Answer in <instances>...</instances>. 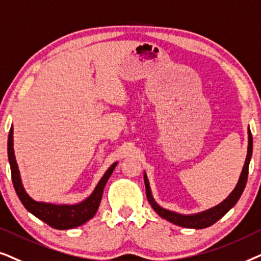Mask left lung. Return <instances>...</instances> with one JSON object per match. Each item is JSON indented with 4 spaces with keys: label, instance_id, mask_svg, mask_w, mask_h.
I'll list each match as a JSON object with an SVG mask.
<instances>
[{
    "label": "left lung",
    "instance_id": "obj_1",
    "mask_svg": "<svg viewBox=\"0 0 261 261\" xmlns=\"http://www.w3.org/2000/svg\"><path fill=\"white\" fill-rule=\"evenodd\" d=\"M252 150H253V137H252L251 130H249L248 127L247 158H246L241 175H240L239 181L236 184L235 189L232 190V192L229 194V196L225 198L221 204H218V205L211 207L209 210L201 211V213H198L194 215H181V214L174 213V211L163 209V207H161L158 203H156L154 198H152L147 174L144 173L145 192H147V198L149 203H150L151 207L155 210V213L158 214L160 217L165 218V220L172 222V223L179 225V227L193 228V229H203V228L210 227V225L216 223L220 218L223 217L224 215L227 214L236 203H238V200L240 199V197H241L242 192H244L246 182H247V178H248V167H249V161H251V158H252Z\"/></svg>",
    "mask_w": 261,
    "mask_h": 261
}]
</instances>
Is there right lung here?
Instances as JSON below:
<instances>
[{
	"instance_id": "1",
	"label": "right lung",
	"mask_w": 261,
	"mask_h": 261,
	"mask_svg": "<svg viewBox=\"0 0 261 261\" xmlns=\"http://www.w3.org/2000/svg\"><path fill=\"white\" fill-rule=\"evenodd\" d=\"M8 160L10 165V172H12L14 189H15L17 197L21 200L23 206L37 218L45 222L50 227L60 229V230L79 227V225H82L87 221H89L90 218L94 217V215L99 209L100 201H101L102 198V192L103 189H105L107 180L110 179L111 174H112L114 168L118 165V162H114L107 169L92 194L88 198H86L85 200L81 201V203L72 204V205H67V204H60V205H57V204L34 200L27 194L25 189H23L19 167H17L15 155H14L13 126L10 127L8 136Z\"/></svg>"
}]
</instances>
